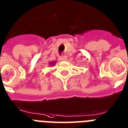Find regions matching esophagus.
Instances as JSON below:
<instances>
[{"label":"esophagus","instance_id":"esophagus-1","mask_svg":"<svg viewBox=\"0 0 128 128\" xmlns=\"http://www.w3.org/2000/svg\"><path fill=\"white\" fill-rule=\"evenodd\" d=\"M67 60V57L66 56H62L60 57V60H62V61H64V60Z\"/></svg>","mask_w":128,"mask_h":128}]
</instances>
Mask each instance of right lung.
Wrapping results in <instances>:
<instances>
[{
	"label": "right lung",
	"instance_id": "obj_1",
	"mask_svg": "<svg viewBox=\"0 0 128 128\" xmlns=\"http://www.w3.org/2000/svg\"><path fill=\"white\" fill-rule=\"evenodd\" d=\"M52 63H54V62H52Z\"/></svg>",
	"mask_w": 128,
	"mask_h": 128
}]
</instances>
